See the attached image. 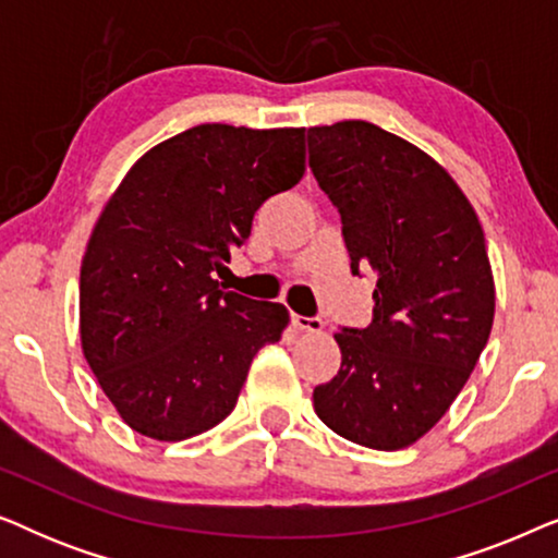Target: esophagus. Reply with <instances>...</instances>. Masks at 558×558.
I'll return each mask as SVG.
<instances>
[{"label": "esophagus", "instance_id": "1", "mask_svg": "<svg viewBox=\"0 0 558 558\" xmlns=\"http://www.w3.org/2000/svg\"><path fill=\"white\" fill-rule=\"evenodd\" d=\"M292 325L296 327V330H304V332H319V330H323V319H319V317L292 315Z\"/></svg>", "mask_w": 558, "mask_h": 558}]
</instances>
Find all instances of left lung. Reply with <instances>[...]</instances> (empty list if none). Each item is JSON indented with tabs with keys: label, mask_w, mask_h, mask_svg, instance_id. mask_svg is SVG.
<instances>
[{
	"label": "left lung",
	"mask_w": 558,
	"mask_h": 558,
	"mask_svg": "<svg viewBox=\"0 0 558 558\" xmlns=\"http://www.w3.org/2000/svg\"><path fill=\"white\" fill-rule=\"evenodd\" d=\"M350 269L376 271L368 327L335 332L338 376L312 393L335 434L371 449L422 439L468 384L495 315L483 226L441 165L368 121L307 132Z\"/></svg>",
	"instance_id": "1"
}]
</instances>
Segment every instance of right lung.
<instances>
[{"label": "right lung", "instance_id": "1", "mask_svg": "<svg viewBox=\"0 0 558 558\" xmlns=\"http://www.w3.org/2000/svg\"><path fill=\"white\" fill-rule=\"evenodd\" d=\"M304 174V129L201 124L121 180L81 264L83 355L134 432L180 441L223 422L289 312L226 292L213 271L256 210Z\"/></svg>", "mask_w": 558, "mask_h": 558}]
</instances>
